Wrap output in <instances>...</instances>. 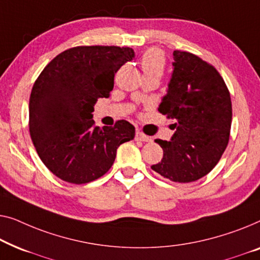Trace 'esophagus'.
Here are the masks:
<instances>
[{
  "mask_svg": "<svg viewBox=\"0 0 260 260\" xmlns=\"http://www.w3.org/2000/svg\"><path fill=\"white\" fill-rule=\"evenodd\" d=\"M135 139H137V140H139V141H145V142H148V141L152 140V139L149 138L148 135L144 134V133H142V132H140V131L137 132V134H135Z\"/></svg>",
  "mask_w": 260,
  "mask_h": 260,
  "instance_id": "obj_1",
  "label": "esophagus"
}]
</instances>
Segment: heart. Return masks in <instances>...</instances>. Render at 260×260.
<instances>
[{"label": "heart", "mask_w": 260, "mask_h": 260, "mask_svg": "<svg viewBox=\"0 0 260 260\" xmlns=\"http://www.w3.org/2000/svg\"><path fill=\"white\" fill-rule=\"evenodd\" d=\"M140 64L144 75H158L160 78L165 71V55L160 49L151 48L142 54Z\"/></svg>", "instance_id": "obj_1"}]
</instances>
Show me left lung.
<instances>
[{"instance_id": "1", "label": "left lung", "mask_w": 260, "mask_h": 260, "mask_svg": "<svg viewBox=\"0 0 260 260\" xmlns=\"http://www.w3.org/2000/svg\"><path fill=\"white\" fill-rule=\"evenodd\" d=\"M173 74L159 112L174 119L170 141L156 139L161 161L152 170L175 182H192L213 170L228 147L232 102L213 66L182 50L173 52Z\"/></svg>"}]
</instances>
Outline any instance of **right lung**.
I'll use <instances>...</instances> for the list:
<instances>
[{"label": "right lung", "mask_w": 260, "mask_h": 260, "mask_svg": "<svg viewBox=\"0 0 260 260\" xmlns=\"http://www.w3.org/2000/svg\"><path fill=\"white\" fill-rule=\"evenodd\" d=\"M129 47L78 46L53 58L36 79L29 99V132L46 167L71 184H87L107 173L134 126L118 120L96 127L92 113L108 98L114 76L133 60Z\"/></svg>", "instance_id": "right-lung-1"}]
</instances>
